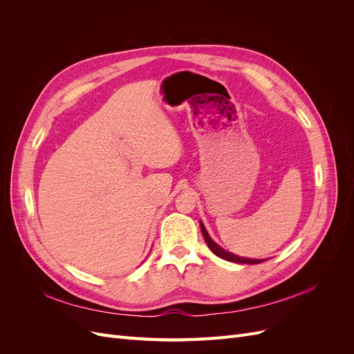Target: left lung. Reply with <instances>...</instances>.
Segmentation results:
<instances>
[{
	"instance_id": "8db88e82",
	"label": "left lung",
	"mask_w": 354,
	"mask_h": 354,
	"mask_svg": "<svg viewBox=\"0 0 354 354\" xmlns=\"http://www.w3.org/2000/svg\"><path fill=\"white\" fill-rule=\"evenodd\" d=\"M201 230H202V234H203V239H205V242H207V245H208V248H209L214 254H216L217 257H220V259H223V260H227V261H232V263H241V264H242V263H243V264H259V263L266 261V260L243 259V257H238V255H234V254L226 252V251H224L223 248H220V246L209 238V234L207 233V230H205V227H203L202 223H201Z\"/></svg>"
}]
</instances>
